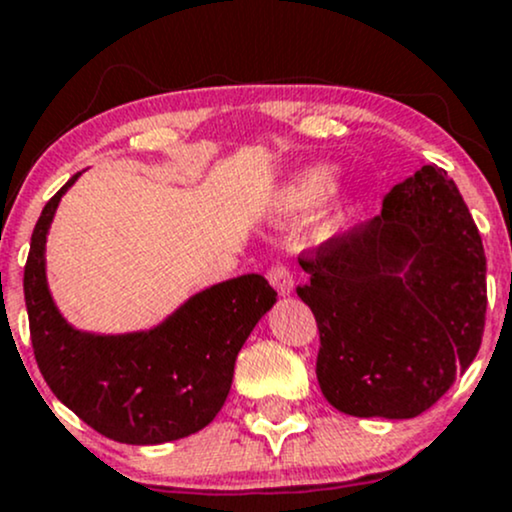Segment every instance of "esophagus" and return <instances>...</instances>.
<instances>
[{"label": "esophagus", "mask_w": 512, "mask_h": 512, "mask_svg": "<svg viewBox=\"0 0 512 512\" xmlns=\"http://www.w3.org/2000/svg\"><path fill=\"white\" fill-rule=\"evenodd\" d=\"M267 279L279 296H291L293 293V274L289 272V267H286V264H281V262L274 264V267L269 269Z\"/></svg>", "instance_id": "34e87169"}]
</instances>
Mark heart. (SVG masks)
<instances>
[{
    "label": "heart",
    "mask_w": 512,
    "mask_h": 512,
    "mask_svg": "<svg viewBox=\"0 0 512 512\" xmlns=\"http://www.w3.org/2000/svg\"><path fill=\"white\" fill-rule=\"evenodd\" d=\"M334 170L327 166H313L298 170L291 175L274 195V214L279 221H296L310 214L334 190ZM346 221V199L334 192L330 202L322 207L313 223V233L317 240H327L342 231Z\"/></svg>",
    "instance_id": "heart-1"
}]
</instances>
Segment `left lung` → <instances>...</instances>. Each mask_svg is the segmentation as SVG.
<instances>
[{
    "mask_svg": "<svg viewBox=\"0 0 512 512\" xmlns=\"http://www.w3.org/2000/svg\"><path fill=\"white\" fill-rule=\"evenodd\" d=\"M298 296L317 330V383L334 409L411 419L472 366L486 317V255L472 214L436 166H421L383 214L301 260Z\"/></svg>",
    "mask_w": 512,
    "mask_h": 512,
    "instance_id": "1",
    "label": "left lung"
}]
</instances>
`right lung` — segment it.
Masks as SVG:
<instances>
[{
	"label": "right lung",
	"instance_id": "obj_1",
	"mask_svg": "<svg viewBox=\"0 0 512 512\" xmlns=\"http://www.w3.org/2000/svg\"><path fill=\"white\" fill-rule=\"evenodd\" d=\"M79 175L45 204L23 272L40 373L64 407L117 443L192 436L221 411L238 351L272 310L276 291L264 276L243 274L195 293L149 330H79L57 308L45 262L57 207Z\"/></svg>",
	"mask_w": 512,
	"mask_h": 512
}]
</instances>
